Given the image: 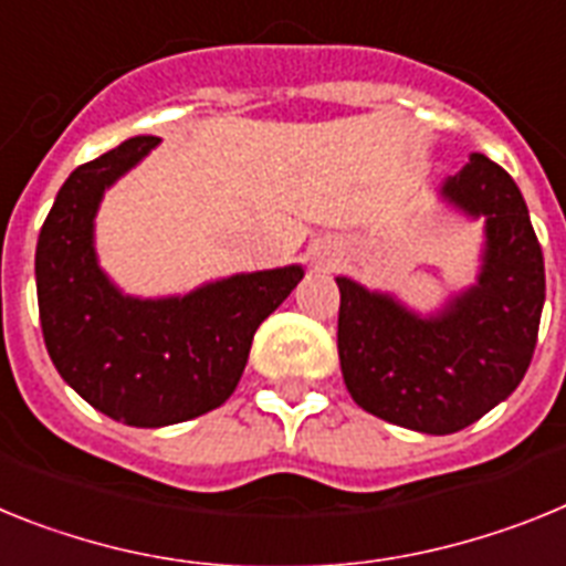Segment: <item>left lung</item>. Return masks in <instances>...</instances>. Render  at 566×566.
Masks as SVG:
<instances>
[{
	"label": "left lung",
	"instance_id": "left-lung-1",
	"mask_svg": "<svg viewBox=\"0 0 566 566\" xmlns=\"http://www.w3.org/2000/svg\"><path fill=\"white\" fill-rule=\"evenodd\" d=\"M441 193L488 219L475 287L436 318H419L390 296L336 279L338 358L353 401L430 436L464 430L521 385L544 307L542 244L513 176L473 154Z\"/></svg>",
	"mask_w": 566,
	"mask_h": 566
}]
</instances>
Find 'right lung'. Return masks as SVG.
Returning a JSON list of instances; mask_svg holds the SVG:
<instances>
[{"label": "right lung", "instance_id": "right-lung-1", "mask_svg": "<svg viewBox=\"0 0 566 566\" xmlns=\"http://www.w3.org/2000/svg\"><path fill=\"white\" fill-rule=\"evenodd\" d=\"M156 145V136H136L78 165L36 244L39 318L59 376L130 427L179 424L224 405L253 333L304 276L293 264L222 279L181 298L122 296L96 264L93 216L105 188Z\"/></svg>", "mask_w": 566, "mask_h": 566}]
</instances>
